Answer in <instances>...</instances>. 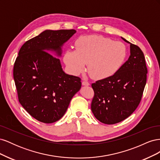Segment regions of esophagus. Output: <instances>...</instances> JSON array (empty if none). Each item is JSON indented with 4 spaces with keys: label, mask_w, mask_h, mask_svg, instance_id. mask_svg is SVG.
I'll use <instances>...</instances> for the list:
<instances>
[{
    "label": "esophagus",
    "mask_w": 160,
    "mask_h": 160,
    "mask_svg": "<svg viewBox=\"0 0 160 160\" xmlns=\"http://www.w3.org/2000/svg\"><path fill=\"white\" fill-rule=\"evenodd\" d=\"M82 85H84V86H89L90 84H89V82L86 81H83V82H82Z\"/></svg>",
    "instance_id": "esophagus-1"
}]
</instances>
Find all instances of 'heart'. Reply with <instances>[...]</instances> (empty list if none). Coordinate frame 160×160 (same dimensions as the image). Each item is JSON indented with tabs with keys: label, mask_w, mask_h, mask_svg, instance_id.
I'll use <instances>...</instances> for the list:
<instances>
[{
	"label": "heart",
	"mask_w": 160,
	"mask_h": 160,
	"mask_svg": "<svg viewBox=\"0 0 160 160\" xmlns=\"http://www.w3.org/2000/svg\"><path fill=\"white\" fill-rule=\"evenodd\" d=\"M128 55L127 47L120 41L99 35L82 36L75 42V49H67L63 60L73 74L88 71L97 80L107 79L122 67Z\"/></svg>",
	"instance_id": "heart-1"
}]
</instances>
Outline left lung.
Masks as SVG:
<instances>
[{
    "label": "left lung",
    "mask_w": 160,
    "mask_h": 160,
    "mask_svg": "<svg viewBox=\"0 0 160 160\" xmlns=\"http://www.w3.org/2000/svg\"><path fill=\"white\" fill-rule=\"evenodd\" d=\"M122 39L130 44L128 60L115 74L91 85L94 91L91 111L105 124L119 123L132 115L141 101L146 84L143 52L138 46Z\"/></svg>",
    "instance_id": "8db88e82"
}]
</instances>
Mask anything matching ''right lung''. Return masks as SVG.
I'll list each match as a JSON object with an SVG mask.
<instances>
[{"mask_svg": "<svg viewBox=\"0 0 160 160\" xmlns=\"http://www.w3.org/2000/svg\"><path fill=\"white\" fill-rule=\"evenodd\" d=\"M76 32L46 30L24 43L14 62L13 77L18 101L32 118L54 123L65 113L72 97L81 88V79L62 71L61 47Z\"/></svg>", "mask_w": 160, "mask_h": 160, "instance_id": "obj_1", "label": "right lung"}]
</instances>
